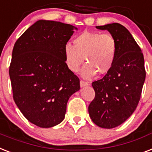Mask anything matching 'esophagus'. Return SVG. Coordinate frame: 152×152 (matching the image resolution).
<instances>
[{
	"instance_id": "1",
	"label": "esophagus",
	"mask_w": 152,
	"mask_h": 152,
	"mask_svg": "<svg viewBox=\"0 0 152 152\" xmlns=\"http://www.w3.org/2000/svg\"><path fill=\"white\" fill-rule=\"evenodd\" d=\"M89 83L88 82H83V81H80V86L81 87H85L88 86Z\"/></svg>"
}]
</instances>
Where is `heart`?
<instances>
[{
    "mask_svg": "<svg viewBox=\"0 0 152 152\" xmlns=\"http://www.w3.org/2000/svg\"><path fill=\"white\" fill-rule=\"evenodd\" d=\"M75 45L66 43L64 46V58L66 66L72 72L82 68L85 78H92L99 73L105 75L113 66L117 52V42L110 33L86 31L76 37Z\"/></svg>",
    "mask_w": 152,
    "mask_h": 152,
    "instance_id": "obj_1",
    "label": "heart"
}]
</instances>
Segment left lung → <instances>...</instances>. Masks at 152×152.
I'll return each instance as SVG.
<instances>
[{"instance_id":"1","label":"left lung","mask_w":152,"mask_h":152,"mask_svg":"<svg viewBox=\"0 0 152 152\" xmlns=\"http://www.w3.org/2000/svg\"><path fill=\"white\" fill-rule=\"evenodd\" d=\"M96 28L107 30L115 37L117 52L111 70L92 83L95 97L88 109L96 125L113 129L129 118L138 105L146 77L144 58L125 27L113 23Z\"/></svg>"}]
</instances>
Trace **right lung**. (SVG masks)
I'll use <instances>...</instances> for the list:
<instances>
[{
  "mask_svg": "<svg viewBox=\"0 0 152 152\" xmlns=\"http://www.w3.org/2000/svg\"><path fill=\"white\" fill-rule=\"evenodd\" d=\"M77 28L39 20L16 40L9 67L15 103L25 118L51 128L65 118L70 96L80 89L78 77L68 69L64 46Z\"/></svg>",
  "mask_w": 152,
  "mask_h": 152,
  "instance_id": "obj_1",
  "label": "right lung"
}]
</instances>
